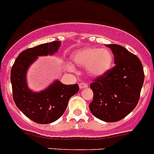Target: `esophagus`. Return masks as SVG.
<instances>
[{"label": "esophagus", "instance_id": "34e87169", "mask_svg": "<svg viewBox=\"0 0 154 154\" xmlns=\"http://www.w3.org/2000/svg\"><path fill=\"white\" fill-rule=\"evenodd\" d=\"M88 87V84L85 82H81L79 84V88H81V89H82V88H85Z\"/></svg>", "mask_w": 154, "mask_h": 154}]
</instances>
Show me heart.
I'll use <instances>...</instances> for the list:
<instances>
[{
	"instance_id": "obj_1",
	"label": "heart",
	"mask_w": 154,
	"mask_h": 154,
	"mask_svg": "<svg viewBox=\"0 0 154 154\" xmlns=\"http://www.w3.org/2000/svg\"><path fill=\"white\" fill-rule=\"evenodd\" d=\"M72 60L76 65L87 66V71L93 76H100L111 69L113 63V55L108 49L86 47L79 49L72 55ZM70 71L74 70L72 65L68 66Z\"/></svg>"
}]
</instances>
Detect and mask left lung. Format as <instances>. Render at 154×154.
Returning <instances> with one entry per match:
<instances>
[{
    "label": "left lung",
    "instance_id": "8db88e82",
    "mask_svg": "<svg viewBox=\"0 0 154 154\" xmlns=\"http://www.w3.org/2000/svg\"><path fill=\"white\" fill-rule=\"evenodd\" d=\"M107 46L115 56V66L90 85L94 95L89 109L101 121L116 122L129 115L137 105L144 72L136 55L120 45Z\"/></svg>",
    "mask_w": 154,
    "mask_h": 154
}]
</instances>
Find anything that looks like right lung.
Returning <instances> with one entry per match:
<instances>
[{
    "instance_id": "1",
    "label": "right lung",
    "mask_w": 154,
    "mask_h": 154,
    "mask_svg": "<svg viewBox=\"0 0 154 154\" xmlns=\"http://www.w3.org/2000/svg\"><path fill=\"white\" fill-rule=\"evenodd\" d=\"M61 41L43 43L20 53L11 68V82L13 98L25 116L38 124L46 125L58 120L67 108L69 100L79 90L78 84L64 85L60 81L40 92H32L27 88L26 73L37 56L53 55L58 51Z\"/></svg>"
}]
</instances>
